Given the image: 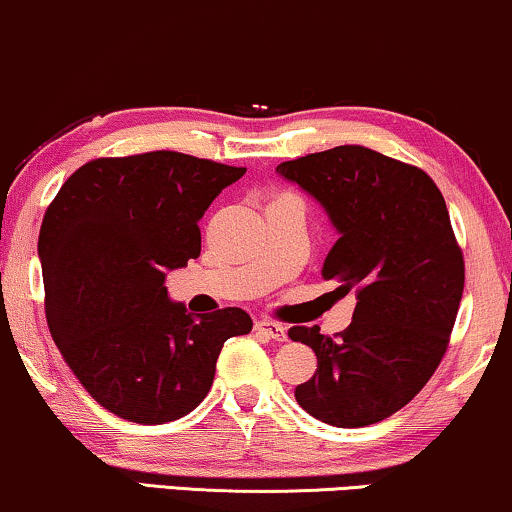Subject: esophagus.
I'll list each match as a JSON object with an SVG mask.
<instances>
[{"label": "esophagus", "mask_w": 512, "mask_h": 512, "mask_svg": "<svg viewBox=\"0 0 512 512\" xmlns=\"http://www.w3.org/2000/svg\"><path fill=\"white\" fill-rule=\"evenodd\" d=\"M255 328H257V331H260V333L267 335V338L276 340V342H286V340H288V331L281 326V323H276V321L260 319V321H255Z\"/></svg>", "instance_id": "obj_1"}]
</instances>
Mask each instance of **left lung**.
<instances>
[{
	"mask_svg": "<svg viewBox=\"0 0 512 512\" xmlns=\"http://www.w3.org/2000/svg\"><path fill=\"white\" fill-rule=\"evenodd\" d=\"M276 172L321 203L340 238L323 262L335 295L354 293L338 338L290 328L316 354L295 387L304 411L335 428H364L406 406L437 371L463 297L465 264L442 191L420 167L364 146H335Z\"/></svg>",
	"mask_w": 512,
	"mask_h": 512,
	"instance_id": "left-lung-1",
	"label": "left lung"
}]
</instances>
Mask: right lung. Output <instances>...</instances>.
Returning a JSON list of instances; mask_svg holds the SVG:
<instances>
[{
    "mask_svg": "<svg viewBox=\"0 0 512 512\" xmlns=\"http://www.w3.org/2000/svg\"><path fill=\"white\" fill-rule=\"evenodd\" d=\"M245 174L174 151L96 158L68 177L40 229L51 338L84 390L115 416L163 425L196 409L243 309L193 316L165 274L200 255L198 222Z\"/></svg>",
    "mask_w": 512,
    "mask_h": 512,
    "instance_id": "right-lung-1",
    "label": "right lung"
}]
</instances>
